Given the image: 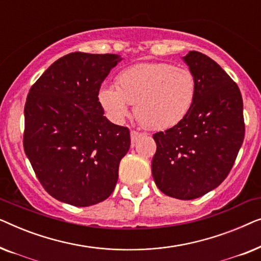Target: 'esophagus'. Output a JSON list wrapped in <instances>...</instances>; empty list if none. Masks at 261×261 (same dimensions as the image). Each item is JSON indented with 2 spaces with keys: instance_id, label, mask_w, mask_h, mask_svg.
<instances>
[{
  "instance_id": "1",
  "label": "esophagus",
  "mask_w": 261,
  "mask_h": 261,
  "mask_svg": "<svg viewBox=\"0 0 261 261\" xmlns=\"http://www.w3.org/2000/svg\"><path fill=\"white\" fill-rule=\"evenodd\" d=\"M141 133H139V132H135V130H132L130 132V140H132V142H133V144H134V142H137L138 140H139V139H140L141 138Z\"/></svg>"
}]
</instances>
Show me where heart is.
I'll return each mask as SVG.
<instances>
[{
  "label": "heart",
  "mask_w": 261,
  "mask_h": 261,
  "mask_svg": "<svg viewBox=\"0 0 261 261\" xmlns=\"http://www.w3.org/2000/svg\"><path fill=\"white\" fill-rule=\"evenodd\" d=\"M117 87L106 85L98 101L110 119L121 122L129 115L130 105L142 126L167 129L181 122L194 106L197 83L185 67L167 63H141L117 77Z\"/></svg>",
  "instance_id": "heart-1"
}]
</instances>
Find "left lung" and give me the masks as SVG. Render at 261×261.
<instances>
[{
  "mask_svg": "<svg viewBox=\"0 0 261 261\" xmlns=\"http://www.w3.org/2000/svg\"><path fill=\"white\" fill-rule=\"evenodd\" d=\"M197 83L188 116L153 135L152 174L170 197L194 199L219 187L229 173L245 138L244 103L238 85L208 56L183 57Z\"/></svg>",
  "mask_w": 261,
  "mask_h": 261,
  "instance_id": "1",
  "label": "left lung"
}]
</instances>
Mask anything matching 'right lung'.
<instances>
[{"label":"right lung","instance_id":"1","mask_svg":"<svg viewBox=\"0 0 261 261\" xmlns=\"http://www.w3.org/2000/svg\"><path fill=\"white\" fill-rule=\"evenodd\" d=\"M117 55L73 52L32 85L24 105L23 148L52 197L89 206L112 195L130 147L127 127L103 116L98 92Z\"/></svg>","mask_w":261,"mask_h":261}]
</instances>
